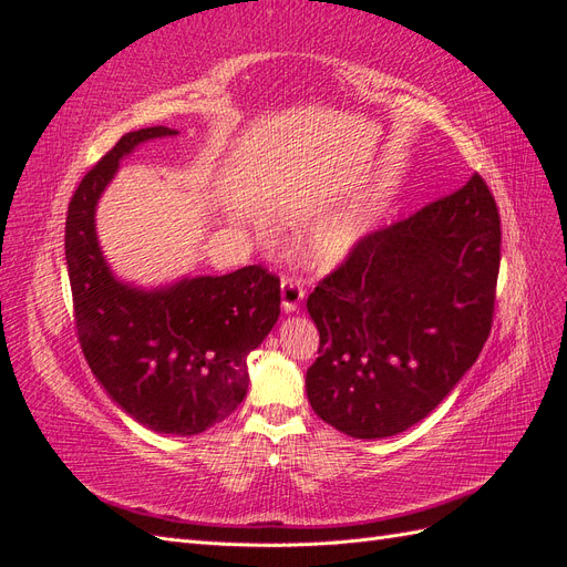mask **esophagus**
Instances as JSON below:
<instances>
[{"label": "esophagus", "instance_id": "esophagus-1", "mask_svg": "<svg viewBox=\"0 0 567 567\" xmlns=\"http://www.w3.org/2000/svg\"><path fill=\"white\" fill-rule=\"evenodd\" d=\"M302 298H305V290H302V284L298 279H284L281 281V307H284L286 315L298 312Z\"/></svg>", "mask_w": 567, "mask_h": 567}]
</instances>
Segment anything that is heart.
Masks as SVG:
<instances>
[{
  "label": "heart",
  "mask_w": 567,
  "mask_h": 567,
  "mask_svg": "<svg viewBox=\"0 0 567 567\" xmlns=\"http://www.w3.org/2000/svg\"><path fill=\"white\" fill-rule=\"evenodd\" d=\"M371 225L367 200H352L336 210L319 215L302 238L307 262L317 269H336L362 246Z\"/></svg>",
  "instance_id": "obj_1"
}]
</instances>
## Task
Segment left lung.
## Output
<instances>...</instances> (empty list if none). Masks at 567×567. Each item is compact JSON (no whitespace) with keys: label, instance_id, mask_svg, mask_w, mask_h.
<instances>
[{"label":"left lung","instance_id":"1","mask_svg":"<svg viewBox=\"0 0 567 567\" xmlns=\"http://www.w3.org/2000/svg\"><path fill=\"white\" fill-rule=\"evenodd\" d=\"M502 225L485 179L369 234L307 298L315 414L357 440L398 435L447 398L492 329Z\"/></svg>","mask_w":567,"mask_h":567}]
</instances>
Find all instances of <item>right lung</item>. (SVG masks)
<instances>
[{
	"label": "right lung",
	"instance_id": "1",
	"mask_svg": "<svg viewBox=\"0 0 567 567\" xmlns=\"http://www.w3.org/2000/svg\"><path fill=\"white\" fill-rule=\"evenodd\" d=\"M169 127L127 132L68 205L65 262L84 359L109 398L151 431L198 435L248 392V354L281 312L279 279L250 265L225 277H182L142 288L120 281L96 236V205L120 161Z\"/></svg>",
	"mask_w": 567,
	"mask_h": 567
}]
</instances>
